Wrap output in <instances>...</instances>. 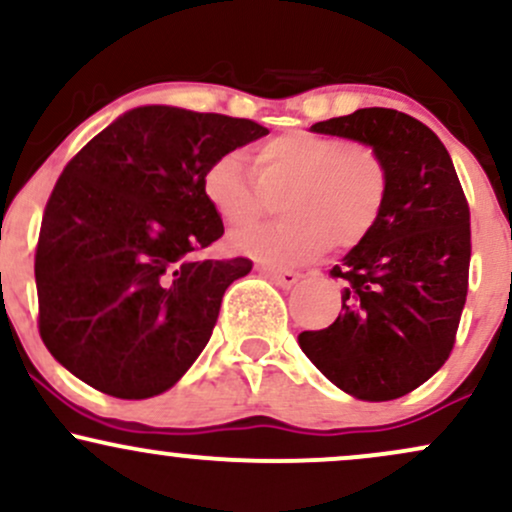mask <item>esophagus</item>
<instances>
[{"label":"esophagus","mask_w":512,"mask_h":512,"mask_svg":"<svg viewBox=\"0 0 512 512\" xmlns=\"http://www.w3.org/2000/svg\"><path fill=\"white\" fill-rule=\"evenodd\" d=\"M260 272H262L264 276H269V279H272L276 286H281V289H291L293 284H298V281H301V274H298V272H289V269L262 267Z\"/></svg>","instance_id":"esophagus-1"}]
</instances>
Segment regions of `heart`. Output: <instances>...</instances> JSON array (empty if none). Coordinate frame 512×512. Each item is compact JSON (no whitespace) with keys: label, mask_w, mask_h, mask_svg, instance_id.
<instances>
[{"label":"heart","mask_w":512,"mask_h":512,"mask_svg":"<svg viewBox=\"0 0 512 512\" xmlns=\"http://www.w3.org/2000/svg\"><path fill=\"white\" fill-rule=\"evenodd\" d=\"M204 199L231 228L248 226L279 199L284 219L238 231L231 248L269 267H296L327 250L361 245L378 226L390 168L375 146L296 129L267 139L252 168L228 154L202 175Z\"/></svg>","instance_id":"obj_1"}]
</instances>
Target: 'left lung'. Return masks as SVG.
Listing matches in <instances>:
<instances>
[{
    "label": "left lung",
    "mask_w": 512,
    "mask_h": 512,
    "mask_svg": "<svg viewBox=\"0 0 512 512\" xmlns=\"http://www.w3.org/2000/svg\"><path fill=\"white\" fill-rule=\"evenodd\" d=\"M310 132L375 146L390 192L375 231L330 272L344 279V313L298 344L346 395L390 402L424 385L455 344L472 255L467 199L443 142L399 110L361 108Z\"/></svg>",
    "instance_id": "left-lung-1"
}]
</instances>
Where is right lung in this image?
<instances>
[{
    "mask_svg": "<svg viewBox=\"0 0 512 512\" xmlns=\"http://www.w3.org/2000/svg\"><path fill=\"white\" fill-rule=\"evenodd\" d=\"M269 134L175 105L127 110L62 170L40 226V337L110 397L173 387L207 346L221 298L252 262L197 260L223 236L202 192L211 161Z\"/></svg>",
    "mask_w": 512,
    "mask_h": 512,
    "instance_id": "1",
    "label": "right lung"
}]
</instances>
